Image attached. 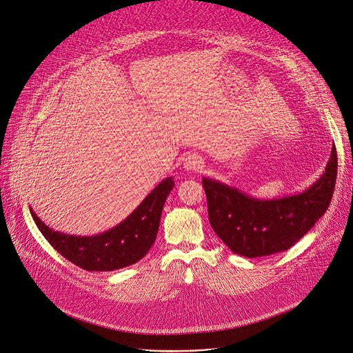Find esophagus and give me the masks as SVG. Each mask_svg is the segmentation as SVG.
<instances>
[{"label":"esophagus","mask_w":353,"mask_h":353,"mask_svg":"<svg viewBox=\"0 0 353 353\" xmlns=\"http://www.w3.org/2000/svg\"><path fill=\"white\" fill-rule=\"evenodd\" d=\"M203 164H204V160L197 154H189L183 160V167L186 171H197L203 167Z\"/></svg>","instance_id":"esophagus-1"}]
</instances>
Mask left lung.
Returning a JSON list of instances; mask_svg holds the SVG:
<instances>
[{"label":"left lung","mask_w":353,"mask_h":353,"mask_svg":"<svg viewBox=\"0 0 353 353\" xmlns=\"http://www.w3.org/2000/svg\"><path fill=\"white\" fill-rule=\"evenodd\" d=\"M338 159L332 146L324 174L303 193L254 199L216 179L203 178L211 228L236 254L263 257L292 248L325 213L334 194Z\"/></svg>","instance_id":"1"}]
</instances>
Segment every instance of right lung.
Masks as SVG:
<instances>
[{"instance_id": "1", "label": "right lung", "mask_w": 353, "mask_h": 353, "mask_svg": "<svg viewBox=\"0 0 353 353\" xmlns=\"http://www.w3.org/2000/svg\"><path fill=\"white\" fill-rule=\"evenodd\" d=\"M172 188V178H165L121 224L94 236L61 234L41 223L32 208L30 213L43 236L66 260L88 271H114L137 263L150 250Z\"/></svg>"}]
</instances>
